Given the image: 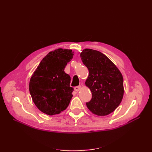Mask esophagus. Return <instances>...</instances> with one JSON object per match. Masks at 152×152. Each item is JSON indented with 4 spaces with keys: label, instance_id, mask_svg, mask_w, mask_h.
I'll use <instances>...</instances> for the list:
<instances>
[{
    "label": "esophagus",
    "instance_id": "34e87169",
    "mask_svg": "<svg viewBox=\"0 0 152 152\" xmlns=\"http://www.w3.org/2000/svg\"><path fill=\"white\" fill-rule=\"evenodd\" d=\"M74 89H75V91L78 92V91H79L81 89V86H76V87H75Z\"/></svg>",
    "mask_w": 152,
    "mask_h": 152
}]
</instances>
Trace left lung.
Listing matches in <instances>:
<instances>
[{"instance_id":"obj_1","label":"left lung","mask_w":152,"mask_h":152,"mask_svg":"<svg viewBox=\"0 0 152 152\" xmlns=\"http://www.w3.org/2000/svg\"><path fill=\"white\" fill-rule=\"evenodd\" d=\"M80 58L89 70L85 84L92 93L91 101L86 103L87 107L98 116L107 115L122 102L124 95L122 73L107 56L98 50L84 49Z\"/></svg>"}]
</instances>
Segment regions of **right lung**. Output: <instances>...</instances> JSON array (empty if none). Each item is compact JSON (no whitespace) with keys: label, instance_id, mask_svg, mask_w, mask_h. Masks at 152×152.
Listing matches in <instances>:
<instances>
[{"label":"right lung","instance_id":"add662e5","mask_svg":"<svg viewBox=\"0 0 152 152\" xmlns=\"http://www.w3.org/2000/svg\"><path fill=\"white\" fill-rule=\"evenodd\" d=\"M73 55L70 49H58L49 52L30 79L32 100L39 110L49 115L66 110L73 96L70 76L64 71Z\"/></svg>","mask_w":152,"mask_h":152}]
</instances>
